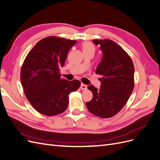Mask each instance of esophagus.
<instances>
[{
    "label": "esophagus",
    "mask_w": 160,
    "mask_h": 160,
    "mask_svg": "<svg viewBox=\"0 0 160 160\" xmlns=\"http://www.w3.org/2000/svg\"><path fill=\"white\" fill-rule=\"evenodd\" d=\"M80 88H81L82 90H85V89H87V85H85V84H81V87H80Z\"/></svg>",
    "instance_id": "esophagus-1"
}]
</instances>
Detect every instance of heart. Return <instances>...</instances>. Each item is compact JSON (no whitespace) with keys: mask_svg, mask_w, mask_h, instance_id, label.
<instances>
[{"mask_svg":"<svg viewBox=\"0 0 160 160\" xmlns=\"http://www.w3.org/2000/svg\"><path fill=\"white\" fill-rule=\"evenodd\" d=\"M82 49H83V51L95 50V47L90 42H85L83 43V45H82Z\"/></svg>","mask_w":160,"mask_h":160,"instance_id":"heart-1","label":"heart"}]
</instances>
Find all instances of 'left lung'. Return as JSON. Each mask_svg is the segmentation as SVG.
Returning a JSON list of instances; mask_svg holds the SVG:
<instances>
[{
    "label": "left lung",
    "mask_w": 160,
    "mask_h": 160,
    "mask_svg": "<svg viewBox=\"0 0 160 160\" xmlns=\"http://www.w3.org/2000/svg\"><path fill=\"white\" fill-rule=\"evenodd\" d=\"M93 42L100 46L102 59L96 69L101 75L100 89L93 85L88 89L93 98L86 103L91 113L101 118H109L117 114L127 103L134 86V66L128 53L117 43L109 39Z\"/></svg>",
    "instance_id": "obj_1"
}]
</instances>
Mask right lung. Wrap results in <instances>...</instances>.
Wrapping results in <instances>:
<instances>
[{"mask_svg": "<svg viewBox=\"0 0 160 160\" xmlns=\"http://www.w3.org/2000/svg\"><path fill=\"white\" fill-rule=\"evenodd\" d=\"M77 41L56 37L42 38L26 57L21 81L28 101L38 112L47 116L62 113L69 104V94L79 89L81 82L61 78V67Z\"/></svg>", "mask_w": 160, "mask_h": 160, "instance_id": "right-lung-1", "label": "right lung"}]
</instances>
